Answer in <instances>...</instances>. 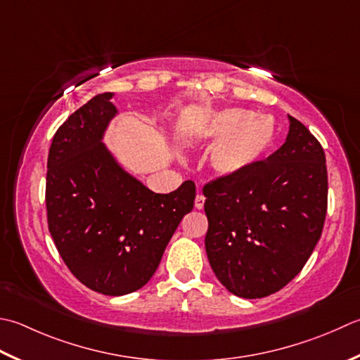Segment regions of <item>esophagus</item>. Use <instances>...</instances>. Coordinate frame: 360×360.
I'll return each instance as SVG.
<instances>
[{
    "mask_svg": "<svg viewBox=\"0 0 360 360\" xmlns=\"http://www.w3.org/2000/svg\"><path fill=\"white\" fill-rule=\"evenodd\" d=\"M195 207H196V209H202V207H204V196H202V195H196V198H195Z\"/></svg>",
    "mask_w": 360,
    "mask_h": 360,
    "instance_id": "esophagus-1",
    "label": "esophagus"
}]
</instances>
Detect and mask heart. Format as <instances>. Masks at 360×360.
<instances>
[{"instance_id":"heart-1","label":"heart","mask_w":360,"mask_h":360,"mask_svg":"<svg viewBox=\"0 0 360 360\" xmlns=\"http://www.w3.org/2000/svg\"><path fill=\"white\" fill-rule=\"evenodd\" d=\"M196 142L214 145L210 167L223 178L246 173L262 162L276 142V126L269 117H260L243 108L210 112L195 123Z\"/></svg>"}]
</instances>
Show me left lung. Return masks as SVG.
<instances>
[{
	"label": "left lung",
	"mask_w": 360,
	"mask_h": 360,
	"mask_svg": "<svg viewBox=\"0 0 360 360\" xmlns=\"http://www.w3.org/2000/svg\"><path fill=\"white\" fill-rule=\"evenodd\" d=\"M206 252L237 297L264 298L301 271L320 240L328 209L325 151L288 115L284 145L246 173L202 188Z\"/></svg>",
	"instance_id": "1"
}]
</instances>
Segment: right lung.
I'll list each match as a JSON object with an SVG mask.
<instances>
[{
  "instance_id": "right-lung-1",
  "label": "right lung",
  "mask_w": 360,
  "mask_h": 360,
  "mask_svg": "<svg viewBox=\"0 0 360 360\" xmlns=\"http://www.w3.org/2000/svg\"><path fill=\"white\" fill-rule=\"evenodd\" d=\"M114 95L94 96L54 134L46 212L70 271L91 290L122 297L153 278L176 228L193 209L195 184L154 193L120 164L104 143L120 112Z\"/></svg>"
}]
</instances>
